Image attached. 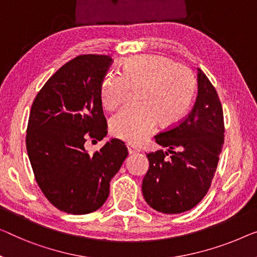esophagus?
<instances>
[{
    "label": "esophagus",
    "mask_w": 257,
    "mask_h": 257,
    "mask_svg": "<svg viewBox=\"0 0 257 257\" xmlns=\"http://www.w3.org/2000/svg\"><path fill=\"white\" fill-rule=\"evenodd\" d=\"M127 150H128L129 155H134V153L140 152V149L133 147V145H127Z\"/></svg>",
    "instance_id": "34e87169"
}]
</instances>
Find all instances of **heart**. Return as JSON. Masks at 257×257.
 Instances as JSON below:
<instances>
[{"instance_id":"obj_1","label":"heart","mask_w":257,"mask_h":257,"mask_svg":"<svg viewBox=\"0 0 257 257\" xmlns=\"http://www.w3.org/2000/svg\"><path fill=\"white\" fill-rule=\"evenodd\" d=\"M196 80L189 68L160 55H136L121 64V75L107 72L99 97L105 109L123 102L128 90L140 89L137 108H124L109 121L114 137L137 144L156 129L168 127L185 115L193 101Z\"/></svg>"}]
</instances>
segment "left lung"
<instances>
[{"label": "left lung", "mask_w": 257, "mask_h": 257, "mask_svg": "<svg viewBox=\"0 0 257 257\" xmlns=\"http://www.w3.org/2000/svg\"><path fill=\"white\" fill-rule=\"evenodd\" d=\"M197 84V98L189 115L155 136L167 151L147 155L149 170L142 193L156 211H188L211 186L224 144V115L216 89L198 68Z\"/></svg>", "instance_id": "left-lung-1"}]
</instances>
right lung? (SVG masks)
Instances as JSON below:
<instances>
[{
  "label": "right lung",
  "instance_id": "add662e5",
  "mask_svg": "<svg viewBox=\"0 0 257 257\" xmlns=\"http://www.w3.org/2000/svg\"><path fill=\"white\" fill-rule=\"evenodd\" d=\"M108 55H80L46 82L31 107L26 149L34 177L47 200L61 211L86 214L109 195V182L128 156L112 139L89 155L86 139L101 141L107 122L99 97L112 64Z\"/></svg>",
  "mask_w": 257,
  "mask_h": 257
}]
</instances>
